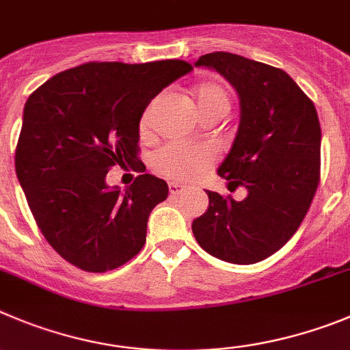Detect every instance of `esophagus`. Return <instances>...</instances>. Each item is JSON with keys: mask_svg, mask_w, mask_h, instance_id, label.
I'll list each match as a JSON object with an SVG mask.
<instances>
[{"mask_svg": "<svg viewBox=\"0 0 350 350\" xmlns=\"http://www.w3.org/2000/svg\"><path fill=\"white\" fill-rule=\"evenodd\" d=\"M168 191H170V194H172V196H177V194H180V192L184 191V185L177 184V182H170Z\"/></svg>", "mask_w": 350, "mask_h": 350, "instance_id": "1", "label": "esophagus"}]
</instances>
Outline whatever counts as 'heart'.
<instances>
[{"label": "heart", "mask_w": 350, "mask_h": 350, "mask_svg": "<svg viewBox=\"0 0 350 350\" xmlns=\"http://www.w3.org/2000/svg\"><path fill=\"white\" fill-rule=\"evenodd\" d=\"M196 111L201 116H206L211 112H224L229 111V95L215 81H204L198 85L192 92ZM150 124V111L147 109L140 118V133L147 135ZM211 165V152L204 147H192L184 146V144H168L158 152L154 154L152 166L154 170L166 178L178 182L196 180L201 175L206 173Z\"/></svg>", "instance_id": "obj_1"}]
</instances>
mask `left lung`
<instances>
[{"mask_svg": "<svg viewBox=\"0 0 350 350\" xmlns=\"http://www.w3.org/2000/svg\"><path fill=\"white\" fill-rule=\"evenodd\" d=\"M196 67L217 70L239 97V126L217 173L243 201L206 191L208 210L192 222L201 248L230 264L260 262L297 232L319 182L321 126L310 98L283 69L215 51Z\"/></svg>", "mask_w": 350, "mask_h": 350, "instance_id": "8db88e82", "label": "left lung"}]
</instances>
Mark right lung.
<instances>
[{
  "instance_id": "obj_1",
  "label": "right lung",
  "mask_w": 350,
  "mask_h": 350,
  "mask_svg": "<svg viewBox=\"0 0 350 350\" xmlns=\"http://www.w3.org/2000/svg\"><path fill=\"white\" fill-rule=\"evenodd\" d=\"M191 70L184 60L88 62L29 95L15 172L44 239L76 267L111 271L142 250L147 219L168 185L144 173L121 191L105 177L111 166L139 161L144 111Z\"/></svg>"
}]
</instances>
